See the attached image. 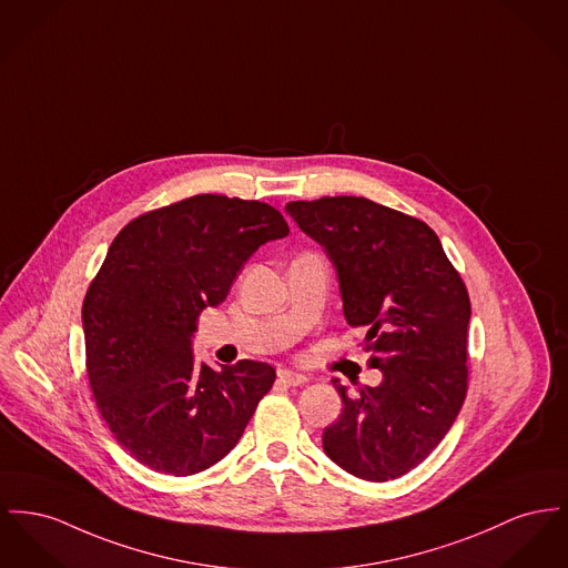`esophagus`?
I'll list each match as a JSON object with an SVG mask.
<instances>
[{"label":"esophagus","instance_id":"34e87169","mask_svg":"<svg viewBox=\"0 0 568 568\" xmlns=\"http://www.w3.org/2000/svg\"><path fill=\"white\" fill-rule=\"evenodd\" d=\"M278 382L285 384V386H302L306 384V375L296 373V371H290V368H278Z\"/></svg>","mask_w":568,"mask_h":568}]
</instances>
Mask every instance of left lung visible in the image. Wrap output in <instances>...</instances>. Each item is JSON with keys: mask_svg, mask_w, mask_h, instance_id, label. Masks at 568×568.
<instances>
[{"mask_svg": "<svg viewBox=\"0 0 568 568\" xmlns=\"http://www.w3.org/2000/svg\"><path fill=\"white\" fill-rule=\"evenodd\" d=\"M287 214L331 257L349 326L367 328L379 386L333 379L343 414L324 450L345 471L384 483L425 462L467 393L469 296L434 230L365 197L290 201Z\"/></svg>", "mask_w": 568, "mask_h": 568, "instance_id": "obj_1", "label": "left lung"}]
</instances>
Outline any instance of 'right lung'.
I'll return each instance as SVG.
<instances>
[{"instance_id":"obj_1","label":"right lung","mask_w":568,"mask_h":568,"mask_svg":"<svg viewBox=\"0 0 568 568\" xmlns=\"http://www.w3.org/2000/svg\"><path fill=\"white\" fill-rule=\"evenodd\" d=\"M287 234L267 203L195 195L136 216L111 242L81 311L85 367L104 423L139 464L197 474L244 434L276 371L197 365L191 338L246 260Z\"/></svg>"}]
</instances>
